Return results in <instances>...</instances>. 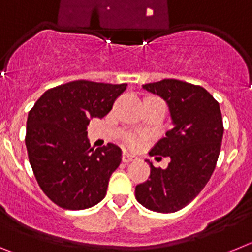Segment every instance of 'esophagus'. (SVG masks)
Segmentation results:
<instances>
[{
  "mask_svg": "<svg viewBox=\"0 0 252 252\" xmlns=\"http://www.w3.org/2000/svg\"><path fill=\"white\" fill-rule=\"evenodd\" d=\"M135 159H136V157H135V155H132V154L127 153V151H124V153H122V161L124 162L133 161Z\"/></svg>",
  "mask_w": 252,
  "mask_h": 252,
  "instance_id": "obj_1",
  "label": "esophagus"
}]
</instances>
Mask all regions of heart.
<instances>
[{
	"label": "heart",
	"instance_id": "1",
	"mask_svg": "<svg viewBox=\"0 0 252 252\" xmlns=\"http://www.w3.org/2000/svg\"><path fill=\"white\" fill-rule=\"evenodd\" d=\"M126 144H127L130 148H137V146L141 144V139L136 135H130V136L126 139Z\"/></svg>",
	"mask_w": 252,
	"mask_h": 252
}]
</instances>
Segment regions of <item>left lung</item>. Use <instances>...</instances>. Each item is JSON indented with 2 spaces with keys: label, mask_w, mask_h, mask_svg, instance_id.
I'll list each match as a JSON object with an SVG mask.
<instances>
[{
  "label": "left lung",
  "mask_w": 252,
  "mask_h": 252,
  "mask_svg": "<svg viewBox=\"0 0 252 252\" xmlns=\"http://www.w3.org/2000/svg\"><path fill=\"white\" fill-rule=\"evenodd\" d=\"M142 88L168 103L173 127L149 153L170 158L168 168L149 162L150 177L137 184L135 197L154 212H177L201 193L216 168L223 136L220 104L203 87L178 79H162Z\"/></svg>",
  "instance_id": "8db88e82"
}]
</instances>
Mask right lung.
<instances>
[{"instance_id":"1","label":"right lung","mask_w":252,"mask_h":252,"mask_svg":"<svg viewBox=\"0 0 252 252\" xmlns=\"http://www.w3.org/2000/svg\"><path fill=\"white\" fill-rule=\"evenodd\" d=\"M127 84L73 81L50 88L28 116L25 144L40 188L64 209H86L106 197L111 174L121 162V149L91 148L87 126L102 119Z\"/></svg>"}]
</instances>
